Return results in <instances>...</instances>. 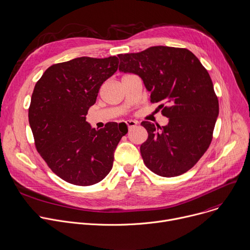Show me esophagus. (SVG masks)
I'll list each match as a JSON object with an SVG mask.
<instances>
[{"mask_svg": "<svg viewBox=\"0 0 250 250\" xmlns=\"http://www.w3.org/2000/svg\"><path fill=\"white\" fill-rule=\"evenodd\" d=\"M126 124L128 126L129 129H132L134 128L136 125H138V121H135V120H127L126 121Z\"/></svg>", "mask_w": 250, "mask_h": 250, "instance_id": "1", "label": "esophagus"}]
</instances>
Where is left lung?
Listing matches in <instances>:
<instances>
[{
	"instance_id": "obj_1",
	"label": "left lung",
	"mask_w": 250,
	"mask_h": 250,
	"mask_svg": "<svg viewBox=\"0 0 250 250\" xmlns=\"http://www.w3.org/2000/svg\"><path fill=\"white\" fill-rule=\"evenodd\" d=\"M118 57L119 71L138 75L168 118L162 127L141 123L148 134L140 147L145 165L164 177L188 171L208 149L219 115L209 73L185 48L153 46Z\"/></svg>"
}]
</instances>
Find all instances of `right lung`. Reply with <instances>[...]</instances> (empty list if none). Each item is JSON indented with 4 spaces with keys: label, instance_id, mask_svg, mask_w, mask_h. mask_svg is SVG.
I'll return each mask as SVG.
<instances>
[{
    "label": "right lung",
    "instance_id": "obj_1",
    "mask_svg": "<svg viewBox=\"0 0 250 250\" xmlns=\"http://www.w3.org/2000/svg\"><path fill=\"white\" fill-rule=\"evenodd\" d=\"M118 64L116 56L76 58L49 67L34 86L28 120L36 149L52 171L71 184L102 181L128 132L116 122L95 130L85 120L99 88Z\"/></svg>",
    "mask_w": 250,
    "mask_h": 250
}]
</instances>
